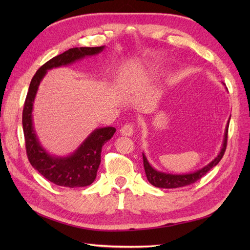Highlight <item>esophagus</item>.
Masks as SVG:
<instances>
[{
    "label": "esophagus",
    "instance_id": "1",
    "mask_svg": "<svg viewBox=\"0 0 250 250\" xmlns=\"http://www.w3.org/2000/svg\"><path fill=\"white\" fill-rule=\"evenodd\" d=\"M120 133L122 135H125V136L133 135V133H134V125L132 124V122H128V124L122 125L121 129H120Z\"/></svg>",
    "mask_w": 250,
    "mask_h": 250
}]
</instances>
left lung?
<instances>
[{
  "mask_svg": "<svg viewBox=\"0 0 250 250\" xmlns=\"http://www.w3.org/2000/svg\"><path fill=\"white\" fill-rule=\"evenodd\" d=\"M228 129H229V125H228L226 129L224 146H222V149L218 155V157H217L215 160L211 161L209 164H207L205 167L199 169L198 172L186 174V175H173V174H166V173L158 172L155 168L150 167V164L148 163L146 157L143 155V164H144V168H145V173H146L148 182H149L152 186H155V187L167 188V189L182 188L198 182V180L203 177L205 174H207V172H209L211 168L216 167L222 159V157H224L226 148H227V143H228Z\"/></svg>",
  "mask_w": 250,
  "mask_h": 250,
  "instance_id": "left-lung-1",
  "label": "left lung"
}]
</instances>
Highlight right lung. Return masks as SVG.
Returning a JSON list of instances; mask_svg holds the SVG:
<instances>
[{"label":"right lung","instance_id":"add662e5","mask_svg":"<svg viewBox=\"0 0 250 250\" xmlns=\"http://www.w3.org/2000/svg\"><path fill=\"white\" fill-rule=\"evenodd\" d=\"M101 47H75L54 57L42 65L30 83L22 110V128L25 142V151L31 166L52 184L62 187L77 188L91 185L101 163V151L106 142L113 137L116 129L113 126L97 129L90 134L83 145L67 158H56L48 155L36 139L32 125V106L39 84L47 70L66 65L86 56H93L102 51Z\"/></svg>","mask_w":250,"mask_h":250}]
</instances>
